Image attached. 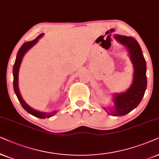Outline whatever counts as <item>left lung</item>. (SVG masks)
<instances>
[{"label":"left lung","instance_id":"8db88e82","mask_svg":"<svg viewBox=\"0 0 159 159\" xmlns=\"http://www.w3.org/2000/svg\"><path fill=\"white\" fill-rule=\"evenodd\" d=\"M116 39L128 48L130 58L134 65L133 83L126 92L114 94L115 106L111 109L113 116L126 115L137 107L145 94L147 87L146 62L139 43L132 37L116 35Z\"/></svg>","mask_w":159,"mask_h":159}]
</instances>
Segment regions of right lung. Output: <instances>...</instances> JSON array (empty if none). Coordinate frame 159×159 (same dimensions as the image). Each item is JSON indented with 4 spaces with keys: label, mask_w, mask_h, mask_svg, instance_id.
I'll list each match as a JSON object with an SVG mask.
<instances>
[{
    "label": "right lung",
    "mask_w": 159,
    "mask_h": 159,
    "mask_svg": "<svg viewBox=\"0 0 159 159\" xmlns=\"http://www.w3.org/2000/svg\"><path fill=\"white\" fill-rule=\"evenodd\" d=\"M43 34H40V35L38 36L36 39L32 41L26 42V43H23V45L21 46L20 50L18 51L17 55H16V58L15 60V62H14V67H13V75H14V92H15V94L17 97V98L20 101V104L22 105L23 108H24L27 112H28L29 113H30L31 115H33L35 117L40 118H49L51 116H54L55 113H57V111H54L51 113H42V112H39L35 111L33 108H31L27 104L26 102L24 101V99H22V96H21L20 91H19L18 88V74H19V69H20L21 62H22L23 56H24L25 53H26L27 51H28L30 48L32 46L35 45V43H37L38 40H39L40 38H41Z\"/></svg>",
    "instance_id": "add662e5"
}]
</instances>
